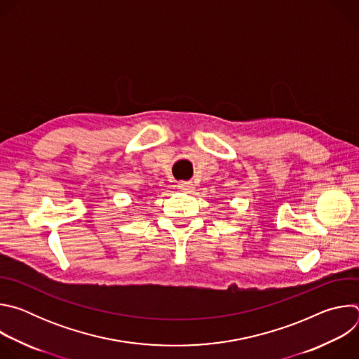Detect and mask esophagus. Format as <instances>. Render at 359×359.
Masks as SVG:
<instances>
[{
	"label": "esophagus",
	"instance_id": "esophagus-1",
	"mask_svg": "<svg viewBox=\"0 0 359 359\" xmlns=\"http://www.w3.org/2000/svg\"><path fill=\"white\" fill-rule=\"evenodd\" d=\"M179 189L189 193V191L194 190V184H193L191 182H180V183H179Z\"/></svg>",
	"mask_w": 359,
	"mask_h": 359
}]
</instances>
